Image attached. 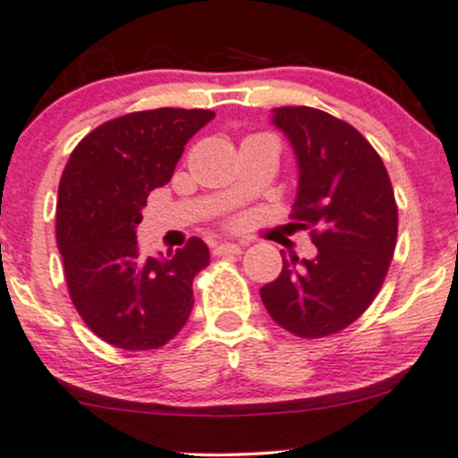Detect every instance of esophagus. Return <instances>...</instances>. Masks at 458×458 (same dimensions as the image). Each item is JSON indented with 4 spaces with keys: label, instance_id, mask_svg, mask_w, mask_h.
<instances>
[{
    "label": "esophagus",
    "instance_id": "esophagus-1",
    "mask_svg": "<svg viewBox=\"0 0 458 458\" xmlns=\"http://www.w3.org/2000/svg\"><path fill=\"white\" fill-rule=\"evenodd\" d=\"M243 246L242 243H219V246L215 248V255L216 257H224V255H242Z\"/></svg>",
    "mask_w": 458,
    "mask_h": 458
}]
</instances>
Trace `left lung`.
<instances>
[{
    "label": "left lung",
    "instance_id": "1",
    "mask_svg": "<svg viewBox=\"0 0 458 458\" xmlns=\"http://www.w3.org/2000/svg\"><path fill=\"white\" fill-rule=\"evenodd\" d=\"M272 123L297 155L299 188L293 219L310 230L315 259L285 257L281 275L261 288V301L284 330L321 339L370 308L396 246L394 191L370 141L323 110L284 106Z\"/></svg>",
    "mask_w": 458,
    "mask_h": 458
}]
</instances>
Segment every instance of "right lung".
Returning a JSON list of instances; mask_svg holds the SVG:
<instances>
[{
	"label": "right lung",
	"mask_w": 458,
	"mask_h": 458,
	"mask_svg": "<svg viewBox=\"0 0 458 458\" xmlns=\"http://www.w3.org/2000/svg\"><path fill=\"white\" fill-rule=\"evenodd\" d=\"M212 117L157 108L110 119L77 143L64 168L57 246L68 293L86 326L114 348H161L191 317L208 246L191 237L177 252L143 257L135 228L146 197L170 182L183 146Z\"/></svg>",
	"instance_id": "right-lung-1"
}]
</instances>
